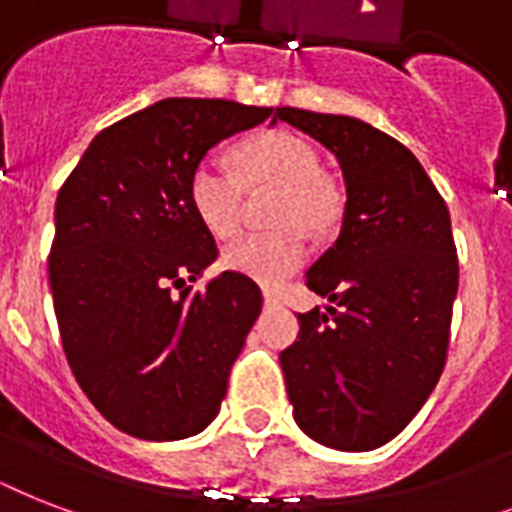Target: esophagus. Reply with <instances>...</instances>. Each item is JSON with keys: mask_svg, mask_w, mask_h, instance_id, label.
Listing matches in <instances>:
<instances>
[{"mask_svg": "<svg viewBox=\"0 0 512 512\" xmlns=\"http://www.w3.org/2000/svg\"><path fill=\"white\" fill-rule=\"evenodd\" d=\"M263 300H265V305H268V308H273V305H279V297H276V292H271V289H265Z\"/></svg>", "mask_w": 512, "mask_h": 512, "instance_id": "esophagus-1", "label": "esophagus"}]
</instances>
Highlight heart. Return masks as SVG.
I'll list each match as a JSON object with an SVG mask.
<instances>
[{"mask_svg": "<svg viewBox=\"0 0 512 512\" xmlns=\"http://www.w3.org/2000/svg\"><path fill=\"white\" fill-rule=\"evenodd\" d=\"M236 167L247 188H279L273 223L281 228L233 239L223 247L220 263L228 271L271 287L287 279L305 260L308 244L303 228L296 223L311 231L324 228L335 215V193L321 180L316 148L292 132H265L241 143ZM188 204L212 236H231L239 225V180L217 164L201 162L188 177Z\"/></svg>", "mask_w": 512, "mask_h": 512, "instance_id": "b5f03b06", "label": "heart"}]
</instances>
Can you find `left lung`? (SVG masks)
<instances>
[{
  "mask_svg": "<svg viewBox=\"0 0 512 512\" xmlns=\"http://www.w3.org/2000/svg\"><path fill=\"white\" fill-rule=\"evenodd\" d=\"M276 122L319 140L345 180L340 233L305 273L332 305L300 313L279 356L289 404L313 441L369 452L412 422L444 372L460 279L449 209L412 151L372 124L289 106Z\"/></svg>",
  "mask_w": 512,
  "mask_h": 512,
  "instance_id": "obj_1",
  "label": "left lung"
}]
</instances>
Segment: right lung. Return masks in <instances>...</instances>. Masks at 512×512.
Masks as SVG:
<instances>
[{"instance_id":"add662e5","label":"right lung","mask_w":512,"mask_h":512,"mask_svg":"<svg viewBox=\"0 0 512 512\" xmlns=\"http://www.w3.org/2000/svg\"><path fill=\"white\" fill-rule=\"evenodd\" d=\"M268 116L220 98L159 100L100 132L60 188V340L84 396L127 436L180 441L220 412L263 295L233 271L191 292L217 247L188 204V177L209 148Z\"/></svg>"}]
</instances>
